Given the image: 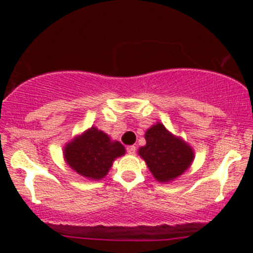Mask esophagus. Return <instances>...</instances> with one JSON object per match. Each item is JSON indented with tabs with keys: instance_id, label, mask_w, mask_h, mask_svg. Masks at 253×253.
<instances>
[{
	"instance_id": "obj_1",
	"label": "esophagus",
	"mask_w": 253,
	"mask_h": 253,
	"mask_svg": "<svg viewBox=\"0 0 253 253\" xmlns=\"http://www.w3.org/2000/svg\"><path fill=\"white\" fill-rule=\"evenodd\" d=\"M127 152H128L129 154H134V153H136V147H134V145H128V147H127Z\"/></svg>"
}]
</instances>
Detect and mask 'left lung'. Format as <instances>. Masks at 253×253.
Here are the masks:
<instances>
[{"mask_svg": "<svg viewBox=\"0 0 253 253\" xmlns=\"http://www.w3.org/2000/svg\"><path fill=\"white\" fill-rule=\"evenodd\" d=\"M145 141L147 144L139 148L138 154L158 181L174 180L192 163V149L172 136L164 125L157 124L150 127L145 132Z\"/></svg>", "mask_w": 253, "mask_h": 253, "instance_id": "left-lung-1", "label": "left lung"}]
</instances>
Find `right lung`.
Wrapping results in <instances>:
<instances>
[{"label": "right lung", "mask_w": 253, "mask_h": 253, "mask_svg": "<svg viewBox=\"0 0 253 253\" xmlns=\"http://www.w3.org/2000/svg\"><path fill=\"white\" fill-rule=\"evenodd\" d=\"M125 154L124 145L95 127L68 143L65 148L67 164L84 177L100 180L108 174L112 162Z\"/></svg>", "instance_id": "right-lung-1"}]
</instances>
